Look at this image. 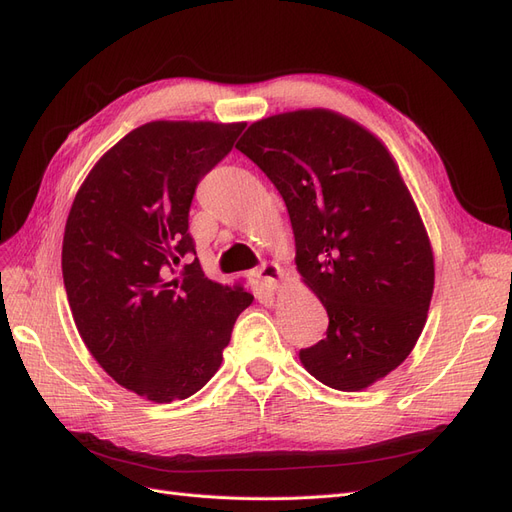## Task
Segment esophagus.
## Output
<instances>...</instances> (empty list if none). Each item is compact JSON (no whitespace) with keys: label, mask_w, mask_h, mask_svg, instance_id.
<instances>
[{"label":"esophagus","mask_w":512,"mask_h":512,"mask_svg":"<svg viewBox=\"0 0 512 512\" xmlns=\"http://www.w3.org/2000/svg\"><path fill=\"white\" fill-rule=\"evenodd\" d=\"M256 275H258V280L265 282V286L271 288V290L280 288L282 277H284L280 265H275V262H262L260 269L256 271Z\"/></svg>","instance_id":"34e87169"}]
</instances>
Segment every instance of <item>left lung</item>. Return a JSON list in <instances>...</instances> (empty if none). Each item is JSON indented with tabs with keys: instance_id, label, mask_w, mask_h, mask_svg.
Here are the masks:
<instances>
[{
	"instance_id": "left-lung-1",
	"label": "left lung",
	"mask_w": 512,
	"mask_h": 512,
	"mask_svg": "<svg viewBox=\"0 0 512 512\" xmlns=\"http://www.w3.org/2000/svg\"><path fill=\"white\" fill-rule=\"evenodd\" d=\"M237 149L282 194L297 271L329 314L327 337L299 352L303 367L331 389H367L412 352L436 275L397 162L329 108L254 121Z\"/></svg>"
}]
</instances>
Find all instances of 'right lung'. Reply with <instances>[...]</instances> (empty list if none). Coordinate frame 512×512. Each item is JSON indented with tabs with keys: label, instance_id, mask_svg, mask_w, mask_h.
Segmentation results:
<instances>
[{
	"label": "right lung",
	"instance_id": "add662e5",
	"mask_svg": "<svg viewBox=\"0 0 512 512\" xmlns=\"http://www.w3.org/2000/svg\"><path fill=\"white\" fill-rule=\"evenodd\" d=\"M245 123L149 121L108 149L72 203L61 271L83 342L123 389L156 404L185 399L222 365L254 297L211 282L188 232L198 181Z\"/></svg>",
	"mask_w": 512,
	"mask_h": 512
}]
</instances>
